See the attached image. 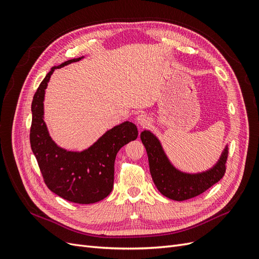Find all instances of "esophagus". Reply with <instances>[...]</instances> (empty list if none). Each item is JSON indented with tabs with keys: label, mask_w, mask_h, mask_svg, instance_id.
<instances>
[{
	"label": "esophagus",
	"mask_w": 259,
	"mask_h": 259,
	"mask_svg": "<svg viewBox=\"0 0 259 259\" xmlns=\"http://www.w3.org/2000/svg\"><path fill=\"white\" fill-rule=\"evenodd\" d=\"M136 122L139 126H147V125L150 123V119H149V116L147 114L142 113L136 116Z\"/></svg>",
	"instance_id": "esophagus-1"
}]
</instances>
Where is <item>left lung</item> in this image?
Returning <instances> with one entry per match:
<instances>
[{"label":"left lung","instance_id":"obj_1","mask_svg":"<svg viewBox=\"0 0 259 259\" xmlns=\"http://www.w3.org/2000/svg\"><path fill=\"white\" fill-rule=\"evenodd\" d=\"M140 139L146 148L149 168L158 190L170 200L185 201L206 191L223 178L228 156V144L213 166L198 173H187L178 169L164 151L160 139L151 131L144 130Z\"/></svg>","mask_w":259,"mask_h":259}]
</instances>
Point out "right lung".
I'll use <instances>...</instances> for the list:
<instances>
[{"instance_id":"1","label":"right lung","mask_w":259,"mask_h":259,"mask_svg":"<svg viewBox=\"0 0 259 259\" xmlns=\"http://www.w3.org/2000/svg\"><path fill=\"white\" fill-rule=\"evenodd\" d=\"M84 56L53 67L33 96L30 144L49 189L60 198L79 204H92L108 197L113 188L114 161L120 149L138 136L136 125L124 121L108 130L82 151L58 146L44 121L45 90L55 69L80 61Z\"/></svg>"}]
</instances>
